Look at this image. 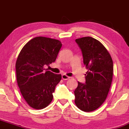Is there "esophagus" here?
I'll return each mask as SVG.
<instances>
[{"instance_id": "1", "label": "esophagus", "mask_w": 129, "mask_h": 129, "mask_svg": "<svg viewBox=\"0 0 129 129\" xmlns=\"http://www.w3.org/2000/svg\"><path fill=\"white\" fill-rule=\"evenodd\" d=\"M62 79H63V80H67L69 79L70 77L67 76L66 75H62Z\"/></svg>"}]
</instances>
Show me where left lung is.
I'll list each match as a JSON object with an SVG mask.
<instances>
[{"mask_svg": "<svg viewBox=\"0 0 129 129\" xmlns=\"http://www.w3.org/2000/svg\"><path fill=\"white\" fill-rule=\"evenodd\" d=\"M81 48L84 64L88 70L85 84L78 82L75 103L80 110L89 112L103 104L107 96L113 78V63L105 47L91 37L75 40Z\"/></svg>", "mask_w": 129, "mask_h": 129, "instance_id": "left-lung-1", "label": "left lung"}]
</instances>
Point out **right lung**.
<instances>
[{
    "mask_svg": "<svg viewBox=\"0 0 129 129\" xmlns=\"http://www.w3.org/2000/svg\"><path fill=\"white\" fill-rule=\"evenodd\" d=\"M61 47L58 40L36 37L19 53L16 63L17 84L24 100L33 109H44L53 100V93L62 76L44 67L55 62Z\"/></svg>",
    "mask_w": 129,
    "mask_h": 129,
    "instance_id": "add662e5",
    "label": "right lung"
}]
</instances>
